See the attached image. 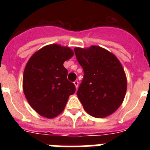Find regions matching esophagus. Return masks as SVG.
<instances>
[{
  "mask_svg": "<svg viewBox=\"0 0 150 150\" xmlns=\"http://www.w3.org/2000/svg\"><path fill=\"white\" fill-rule=\"evenodd\" d=\"M74 86H75V87H76V88H78V86H79V82L78 81H75L74 83Z\"/></svg>",
  "mask_w": 150,
  "mask_h": 150,
  "instance_id": "obj_1",
  "label": "esophagus"
}]
</instances>
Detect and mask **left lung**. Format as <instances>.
Segmentation results:
<instances>
[{"label":"left lung","mask_w":150,"mask_h":150,"mask_svg":"<svg viewBox=\"0 0 150 150\" xmlns=\"http://www.w3.org/2000/svg\"><path fill=\"white\" fill-rule=\"evenodd\" d=\"M74 52L84 76L76 92L87 113L96 118L112 114L122 104L127 78L114 54L98 46L75 47Z\"/></svg>","instance_id":"obj_1"}]
</instances>
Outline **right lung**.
<instances>
[{"label":"right lung","mask_w":150,"mask_h":150,"mask_svg":"<svg viewBox=\"0 0 150 150\" xmlns=\"http://www.w3.org/2000/svg\"><path fill=\"white\" fill-rule=\"evenodd\" d=\"M74 51L68 46L50 44L34 52L26 64L22 88L28 104L38 114L47 119L59 116L76 87L67 80L65 61Z\"/></svg>","instance_id":"1"}]
</instances>
